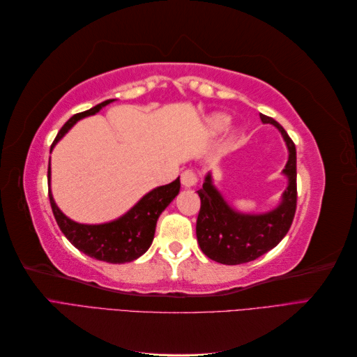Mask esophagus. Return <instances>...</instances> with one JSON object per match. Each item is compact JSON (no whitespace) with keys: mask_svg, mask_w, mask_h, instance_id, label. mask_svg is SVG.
<instances>
[{"mask_svg":"<svg viewBox=\"0 0 357 357\" xmlns=\"http://www.w3.org/2000/svg\"><path fill=\"white\" fill-rule=\"evenodd\" d=\"M180 180H181V185H183V188H186V189H190V188H193L197 185V181H198V178H197V174L193 171H190V169H188V171H185L181 174V177H180Z\"/></svg>","mask_w":357,"mask_h":357,"instance_id":"esophagus-1","label":"esophagus"}]
</instances>
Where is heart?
Here are the masks:
<instances>
[{"label":"heart","mask_w":357,"mask_h":357,"mask_svg":"<svg viewBox=\"0 0 357 357\" xmlns=\"http://www.w3.org/2000/svg\"><path fill=\"white\" fill-rule=\"evenodd\" d=\"M228 123H229V117L223 113H214V114L208 116L207 121H205V125H207V131L210 134L222 132L223 129L228 126Z\"/></svg>","instance_id":"b5f03b06"}]
</instances>
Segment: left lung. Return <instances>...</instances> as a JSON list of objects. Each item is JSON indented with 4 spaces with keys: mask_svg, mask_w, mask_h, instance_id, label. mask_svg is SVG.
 <instances>
[{
    "mask_svg": "<svg viewBox=\"0 0 357 357\" xmlns=\"http://www.w3.org/2000/svg\"><path fill=\"white\" fill-rule=\"evenodd\" d=\"M264 123L274 125L282 134L289 158L283 169L287 177L282 201L265 213H241L223 198L207 172L198 190L201 210L197 220V238L202 253L223 265L252 262L274 248L290 229L296 211V149L283 126L261 114Z\"/></svg>",
    "mask_w": 357,
    "mask_h": 357,
    "instance_id": "1",
    "label": "left lung"
}]
</instances>
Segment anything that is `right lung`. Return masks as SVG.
Returning <instances> with one entry per match:
<instances>
[{
	"mask_svg": "<svg viewBox=\"0 0 357 357\" xmlns=\"http://www.w3.org/2000/svg\"><path fill=\"white\" fill-rule=\"evenodd\" d=\"M114 100H107L92 109L74 114L70 121L61 128L55 142L50 147L56 146L59 139L66 135L70 129L82 119L93 116L98 113L102 107L109 105ZM47 181H49V199L52 205L53 215L61 228L62 234L67 236V240L80 252L88 255L96 261H104L109 264H125L132 262L142 255H144L149 247L152 245L156 222L160 213L164 211L171 201L174 199L180 192V178H176L169 185L155 188L139 199L134 207L126 211L121 218L112 222L88 225L74 222L63 214L56 205L52 195L50 189V165L47 169Z\"/></svg>",
	"mask_w": 357,
	"mask_h": 357,
	"instance_id": "1",
	"label": "right lung"
}]
</instances>
